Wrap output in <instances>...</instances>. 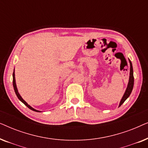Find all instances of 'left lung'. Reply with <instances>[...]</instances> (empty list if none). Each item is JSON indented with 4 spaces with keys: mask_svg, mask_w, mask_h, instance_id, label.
I'll return each mask as SVG.
<instances>
[{
    "mask_svg": "<svg viewBox=\"0 0 148 148\" xmlns=\"http://www.w3.org/2000/svg\"><path fill=\"white\" fill-rule=\"evenodd\" d=\"M129 63H130V73H129V83H128V85H127V89L126 90H125V94L123 95L122 99H121L119 107L121 106V105L124 103L125 101L129 98V96H130V94H131V92H132L133 90V85H134V77H133V70L132 63H131L130 59H129Z\"/></svg>",
    "mask_w": 148,
    "mask_h": 148,
    "instance_id": "left-lung-1",
    "label": "left lung"
}]
</instances>
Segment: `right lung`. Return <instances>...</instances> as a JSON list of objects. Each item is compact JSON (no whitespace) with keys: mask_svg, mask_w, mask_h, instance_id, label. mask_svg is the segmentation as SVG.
Masks as SVG:
<instances>
[{"mask_svg":"<svg viewBox=\"0 0 148 148\" xmlns=\"http://www.w3.org/2000/svg\"><path fill=\"white\" fill-rule=\"evenodd\" d=\"M13 88H14V90H15V92L16 95H17V98H19V100L21 101V102H22L26 106H27L28 108H29V109H31L32 110H34L35 111V112H40L41 111L40 110H36V109H34V108H32V107L31 106H29V104H27V102H25V100H23V98H22V97L20 96V94H19V92H18V90H17V86H16V83H15V69H14V71H13Z\"/></svg>","mask_w":148,"mask_h":148,"instance_id":"add662e5","label":"right lung"}]
</instances>
